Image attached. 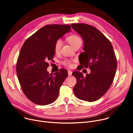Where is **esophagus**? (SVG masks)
Returning a JSON list of instances; mask_svg holds the SVG:
<instances>
[{"label": "esophagus", "mask_w": 133, "mask_h": 133, "mask_svg": "<svg viewBox=\"0 0 133 133\" xmlns=\"http://www.w3.org/2000/svg\"><path fill=\"white\" fill-rule=\"evenodd\" d=\"M72 72L71 71L68 70V74L69 76H71L72 75Z\"/></svg>", "instance_id": "1"}]
</instances>
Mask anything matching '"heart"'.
<instances>
[{"label": "heart", "mask_w": 133, "mask_h": 133, "mask_svg": "<svg viewBox=\"0 0 133 133\" xmlns=\"http://www.w3.org/2000/svg\"><path fill=\"white\" fill-rule=\"evenodd\" d=\"M67 40L68 41V43L72 46L73 48H74L79 43H82L81 39L78 36H77V35L75 34H73L69 36L67 38ZM62 40L60 39H59L56 41L54 45V50L55 53H58L60 52ZM61 64L66 67H71L72 66V61L71 60L66 59L61 61Z\"/></svg>", "instance_id": "1"}]
</instances>
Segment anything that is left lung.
<instances>
[{
  "instance_id": "obj_1",
  "label": "left lung",
  "mask_w": 133,
  "mask_h": 133,
  "mask_svg": "<svg viewBox=\"0 0 133 133\" xmlns=\"http://www.w3.org/2000/svg\"><path fill=\"white\" fill-rule=\"evenodd\" d=\"M72 27L84 41V52L79 55L80 69L89 68L85 76L79 71L73 88L75 96L88 102L99 100L110 88L117 68L116 58L110 41L98 30L86 24H72Z\"/></svg>"
}]
</instances>
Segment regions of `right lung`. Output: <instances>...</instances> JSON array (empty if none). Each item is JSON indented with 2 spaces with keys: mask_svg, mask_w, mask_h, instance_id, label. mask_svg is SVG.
<instances>
[{
  "mask_svg": "<svg viewBox=\"0 0 133 133\" xmlns=\"http://www.w3.org/2000/svg\"><path fill=\"white\" fill-rule=\"evenodd\" d=\"M68 25H47L27 38L21 48L16 71L26 96L38 105H46L58 98L59 89L67 77V71L49 74L48 61L53 58L56 41L71 31Z\"/></svg>",
  "mask_w": 133,
  "mask_h": 133,
  "instance_id": "right-lung-1",
  "label": "right lung"
}]
</instances>
